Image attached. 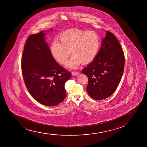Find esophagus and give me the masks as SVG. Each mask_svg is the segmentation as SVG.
<instances>
[{"instance_id":"esophagus-1","label":"esophagus","mask_w":147,"mask_h":147,"mask_svg":"<svg viewBox=\"0 0 147 147\" xmlns=\"http://www.w3.org/2000/svg\"><path fill=\"white\" fill-rule=\"evenodd\" d=\"M78 74H80V73L79 72H78V71H73L72 72V75L74 76H78Z\"/></svg>"}]
</instances>
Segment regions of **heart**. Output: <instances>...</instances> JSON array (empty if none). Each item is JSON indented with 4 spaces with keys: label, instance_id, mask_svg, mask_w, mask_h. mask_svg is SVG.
Here are the masks:
<instances>
[{
    "label": "heart",
    "instance_id": "b5f03b06",
    "mask_svg": "<svg viewBox=\"0 0 147 147\" xmlns=\"http://www.w3.org/2000/svg\"><path fill=\"white\" fill-rule=\"evenodd\" d=\"M59 41L54 40L51 51L54 58L60 64H66L71 53L73 55L68 64L75 69L81 63L91 62L96 56L100 47V40L94 31L79 29H69L59 36Z\"/></svg>",
    "mask_w": 147,
    "mask_h": 147
}]
</instances>
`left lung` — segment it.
I'll return each mask as SVG.
<instances>
[{
	"mask_svg": "<svg viewBox=\"0 0 147 147\" xmlns=\"http://www.w3.org/2000/svg\"><path fill=\"white\" fill-rule=\"evenodd\" d=\"M124 66L123 50L114 34L107 31L96 57L82 71L88 77L90 96L96 100L111 96L120 83Z\"/></svg>",
	"mask_w": 147,
	"mask_h": 147,
	"instance_id": "obj_1",
	"label": "left lung"
}]
</instances>
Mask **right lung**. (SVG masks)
I'll return each mask as SVG.
<instances>
[{
    "label": "right lung",
    "instance_id": "obj_1",
    "mask_svg": "<svg viewBox=\"0 0 147 147\" xmlns=\"http://www.w3.org/2000/svg\"><path fill=\"white\" fill-rule=\"evenodd\" d=\"M44 32L27 38L22 53V71L32 97L44 105L55 106L66 98L65 84L71 75L56 62L45 40Z\"/></svg>",
    "mask_w": 147,
    "mask_h": 147
}]
</instances>
